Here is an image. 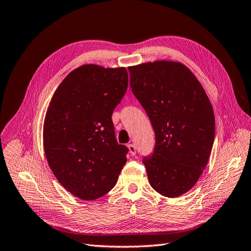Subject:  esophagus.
Returning <instances> with one entry per match:
<instances>
[{
    "mask_svg": "<svg viewBox=\"0 0 251 251\" xmlns=\"http://www.w3.org/2000/svg\"><path fill=\"white\" fill-rule=\"evenodd\" d=\"M128 150H129L130 155H132V156L136 155V146H134L133 144H129V145H128Z\"/></svg>",
    "mask_w": 251,
    "mask_h": 251,
    "instance_id": "obj_1",
    "label": "esophagus"
}]
</instances>
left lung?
I'll return each mask as SVG.
<instances>
[{
	"label": "left lung",
	"mask_w": 251,
	"mask_h": 251,
	"mask_svg": "<svg viewBox=\"0 0 251 251\" xmlns=\"http://www.w3.org/2000/svg\"><path fill=\"white\" fill-rule=\"evenodd\" d=\"M130 88L151 120L156 145L143 158L152 189L177 197L194 187L208 164L215 119L202 86L184 64L153 61L128 68Z\"/></svg>",
	"instance_id": "left-lung-1"
}]
</instances>
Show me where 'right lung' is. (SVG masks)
Instances as JSON below:
<instances>
[{"label":"right lung","instance_id":"right-lung-1","mask_svg":"<svg viewBox=\"0 0 251 251\" xmlns=\"http://www.w3.org/2000/svg\"><path fill=\"white\" fill-rule=\"evenodd\" d=\"M128 87L125 68L83 64L55 91L43 124L44 152L71 194L94 201L110 191L128 149L118 143L111 115Z\"/></svg>","mask_w":251,"mask_h":251}]
</instances>
